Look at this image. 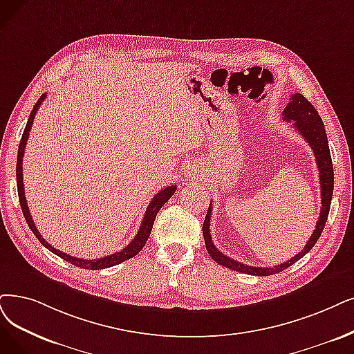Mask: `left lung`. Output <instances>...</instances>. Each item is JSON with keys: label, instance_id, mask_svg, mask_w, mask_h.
<instances>
[{"label": "left lung", "instance_id": "8db88e82", "mask_svg": "<svg viewBox=\"0 0 354 354\" xmlns=\"http://www.w3.org/2000/svg\"><path fill=\"white\" fill-rule=\"evenodd\" d=\"M283 119L288 122H292L293 128L296 132L301 133L304 139L306 140V144L313 148V152L315 155V161L317 167L319 171V186H321V214L317 222L315 230L308 239L306 245L301 252L296 254L295 257L290 260L281 263L274 267H252V266H245L243 263H239L236 260L230 259L228 256L222 254L215 245L212 243V236H210V215H212V205L207 209V214L203 222V238H205V244L206 250L209 252V256L214 259L218 264L225 266L231 268V270L235 272H241L252 276H270L276 274L279 272L286 270L288 267H290L293 263L301 260L305 254L313 248L317 241L321 236V232L325 226V222H327L328 218V212L331 206V199H333V190H334V169H333V161H331V153H330V147H328V139L327 133H325L324 123L318 115V111L315 107L310 104L306 98L296 93L292 94L290 102L283 110Z\"/></svg>", "mask_w": 354, "mask_h": 354}]
</instances>
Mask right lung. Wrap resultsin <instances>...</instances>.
Wrapping results in <instances>:
<instances>
[{
	"instance_id": "1",
	"label": "right lung",
	"mask_w": 354,
	"mask_h": 354,
	"mask_svg": "<svg viewBox=\"0 0 354 354\" xmlns=\"http://www.w3.org/2000/svg\"><path fill=\"white\" fill-rule=\"evenodd\" d=\"M46 98V93L41 94V97L39 98V100L36 102L30 116H29V120H27V124L24 128V132H23V136H21V140L19 144V153H17V167H16V177H17V190H19V201H20V206H21V210H23V215L26 218V222L27 225H29V228L32 230V232L36 235V238L39 239V241L41 243V245H45L49 251H52L53 254H56V256L64 259L65 261L74 264L77 267H82V268H90V270H100V268H107V267H113L116 264H120L126 260H129L132 257H135L136 254L142 250L148 241V238L151 235V230H152V225H153V221H155V216H157L158 210L169 201V197H171L176 192V186H167L165 189H162L161 192H158L157 194H155L152 197L151 203L148 205L147 207V212L144 215V219L142 222H140V226H139V231L138 234L135 235V238L132 239V241L126 245L123 250L118 251V252H113L110 254V256H106V257H102V259H94V260H84V259H77V257H73L69 256V254H65L64 251H59L53 248L48 241H45L44 236L40 235V232L37 231L36 225L32 219V215H30V210H29V206H27V202H26V196H24V185H23V155H24V149H26V142H27V138H29V133H30V129H32V124H33V120H35V115L36 111L39 110L40 104L44 103V100Z\"/></svg>"
}]
</instances>
